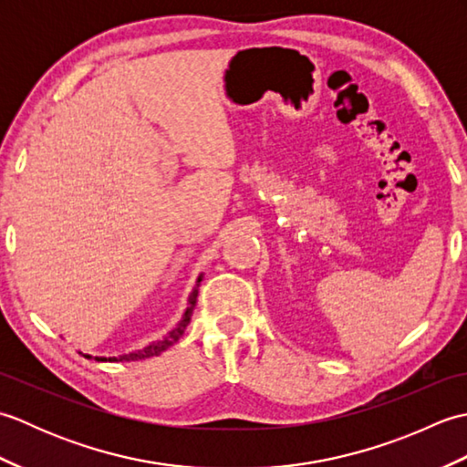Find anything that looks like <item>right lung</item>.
Returning a JSON list of instances; mask_svg holds the SVG:
<instances>
[{"label": "right lung", "instance_id": "right-lung-1", "mask_svg": "<svg viewBox=\"0 0 467 467\" xmlns=\"http://www.w3.org/2000/svg\"><path fill=\"white\" fill-rule=\"evenodd\" d=\"M201 281H202V273L198 275V279H196V283H194V286H192V291H191V295H188L186 309H184V313H182V317H181V321H178L166 335H162L161 339H156V341H152V343L144 345L142 349H136V351L118 355V357H92V355H88V353H82V355L86 357V359H96V361H138V359H148V357L161 355L162 351H166L168 347H172V345L184 335L188 323H191L192 311H194L196 296H198V286H201Z\"/></svg>", "mask_w": 467, "mask_h": 467}]
</instances>
